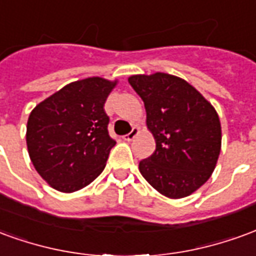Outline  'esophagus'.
Masks as SVG:
<instances>
[{
  "label": "esophagus",
  "instance_id": "esophagus-1",
  "mask_svg": "<svg viewBox=\"0 0 256 256\" xmlns=\"http://www.w3.org/2000/svg\"><path fill=\"white\" fill-rule=\"evenodd\" d=\"M140 133V128L138 126H133V128H132V132L128 134H126V136H123V138L126 140V141H132V140L136 138V136Z\"/></svg>",
  "mask_w": 256,
  "mask_h": 256
}]
</instances>
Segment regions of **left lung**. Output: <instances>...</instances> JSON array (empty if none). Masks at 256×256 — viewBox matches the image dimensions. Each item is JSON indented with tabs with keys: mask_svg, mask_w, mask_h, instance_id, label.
I'll use <instances>...</instances> for the list:
<instances>
[{
	"mask_svg": "<svg viewBox=\"0 0 256 256\" xmlns=\"http://www.w3.org/2000/svg\"><path fill=\"white\" fill-rule=\"evenodd\" d=\"M142 98L155 152L140 162L142 177L170 198H186L211 177L220 152L215 108L185 79L164 72L132 75Z\"/></svg>",
	"mask_w": 256,
	"mask_h": 256,
	"instance_id": "8db88e82",
	"label": "left lung"
}]
</instances>
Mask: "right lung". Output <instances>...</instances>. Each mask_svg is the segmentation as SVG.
Returning a JSON list of instances; mask_svg holds the SVG:
<instances>
[{"mask_svg": "<svg viewBox=\"0 0 256 256\" xmlns=\"http://www.w3.org/2000/svg\"><path fill=\"white\" fill-rule=\"evenodd\" d=\"M118 80L80 79L40 102L27 122V150L38 174L52 188L71 193L100 176L112 146L106 97Z\"/></svg>", "mask_w": 256, "mask_h": 256, "instance_id": "right-lung-1", "label": "right lung"}]
</instances>
